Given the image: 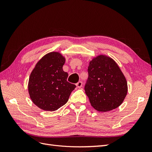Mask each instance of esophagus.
Returning a JSON list of instances; mask_svg holds the SVG:
<instances>
[{
  "instance_id": "obj_1",
  "label": "esophagus",
  "mask_w": 152,
  "mask_h": 152,
  "mask_svg": "<svg viewBox=\"0 0 152 152\" xmlns=\"http://www.w3.org/2000/svg\"><path fill=\"white\" fill-rule=\"evenodd\" d=\"M76 86H77L78 88H80V87H82V82L81 81L79 82L78 83L76 84Z\"/></svg>"
}]
</instances>
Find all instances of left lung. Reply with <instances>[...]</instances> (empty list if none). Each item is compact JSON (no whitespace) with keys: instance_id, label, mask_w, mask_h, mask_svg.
<instances>
[{"instance_id":"obj_1","label":"left lung","mask_w":152,"mask_h":152,"mask_svg":"<svg viewBox=\"0 0 152 152\" xmlns=\"http://www.w3.org/2000/svg\"><path fill=\"white\" fill-rule=\"evenodd\" d=\"M85 93L92 107L106 112L120 106L127 93V82L112 58L100 54L90 61Z\"/></svg>"}]
</instances>
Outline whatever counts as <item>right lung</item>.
<instances>
[{"instance_id": "add662e5", "label": "right lung", "mask_w": 152, "mask_h": 152, "mask_svg": "<svg viewBox=\"0 0 152 152\" xmlns=\"http://www.w3.org/2000/svg\"><path fill=\"white\" fill-rule=\"evenodd\" d=\"M65 58L59 52H50L37 63L29 77L30 97L37 107L53 112L66 103L75 85L67 82L68 74L63 66Z\"/></svg>"}]
</instances>
